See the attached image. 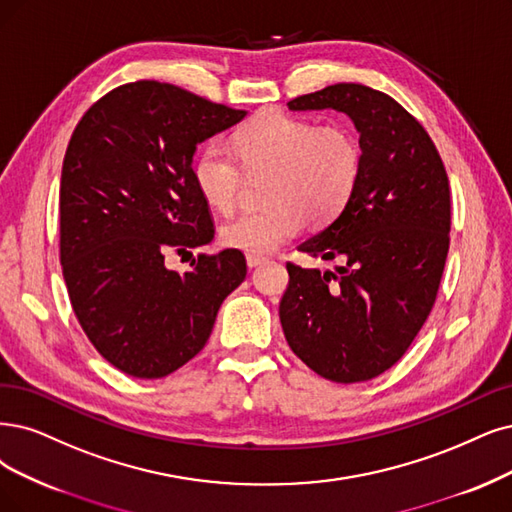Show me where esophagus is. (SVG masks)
Instances as JSON below:
<instances>
[{"instance_id":"esophagus-1","label":"esophagus","mask_w":512,"mask_h":512,"mask_svg":"<svg viewBox=\"0 0 512 512\" xmlns=\"http://www.w3.org/2000/svg\"><path fill=\"white\" fill-rule=\"evenodd\" d=\"M268 257L263 255H257V253H246V263H249V268H257L261 266V263H266Z\"/></svg>"}]
</instances>
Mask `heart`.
<instances>
[{
  "instance_id": "1",
  "label": "heart",
  "mask_w": 512,
  "mask_h": 512,
  "mask_svg": "<svg viewBox=\"0 0 512 512\" xmlns=\"http://www.w3.org/2000/svg\"><path fill=\"white\" fill-rule=\"evenodd\" d=\"M363 145L346 124H316L287 111H263L234 132L232 149L206 143L194 158L200 196L217 211H232L244 189V173H270L263 185L268 204L227 219L225 244L249 253H272L308 219L325 225L342 215L363 175Z\"/></svg>"
}]
</instances>
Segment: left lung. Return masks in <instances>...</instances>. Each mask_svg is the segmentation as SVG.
I'll use <instances>...</instances> for the list:
<instances>
[{"label":"left lung","instance_id":"obj_1","mask_svg":"<svg viewBox=\"0 0 512 512\" xmlns=\"http://www.w3.org/2000/svg\"><path fill=\"white\" fill-rule=\"evenodd\" d=\"M287 105L348 113L365 162L342 215L299 244L342 266L320 272L287 261L282 331L320 377L367 382L407 352L437 299L449 251V179L424 126L386 92L333 84Z\"/></svg>","mask_w":512,"mask_h":512}]
</instances>
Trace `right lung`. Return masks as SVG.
<instances>
[{
    "mask_svg": "<svg viewBox=\"0 0 512 512\" xmlns=\"http://www.w3.org/2000/svg\"><path fill=\"white\" fill-rule=\"evenodd\" d=\"M244 116L139 80L107 92L73 130L61 173L63 278L92 346L126 375L158 380L192 361L246 276L238 249L200 253L185 274L164 263L213 240L192 158Z\"/></svg>",
    "mask_w": 512,
    "mask_h": 512,
    "instance_id": "add662e5",
    "label": "right lung"
}]
</instances>
